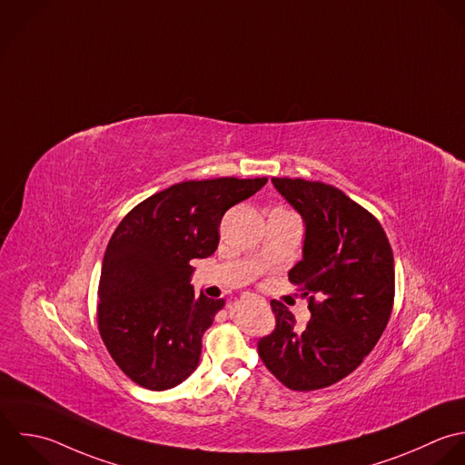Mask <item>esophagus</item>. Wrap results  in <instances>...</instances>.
Listing matches in <instances>:
<instances>
[{"instance_id": "esophagus-1", "label": "esophagus", "mask_w": 465, "mask_h": 465, "mask_svg": "<svg viewBox=\"0 0 465 465\" xmlns=\"http://www.w3.org/2000/svg\"><path fill=\"white\" fill-rule=\"evenodd\" d=\"M242 301H248V302H261V304H264V299L262 297H259V295H255V293H244L242 295Z\"/></svg>"}]
</instances>
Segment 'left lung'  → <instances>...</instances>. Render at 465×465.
I'll list each match as a JSON object with an SVG mask.
<instances>
[{
    "label": "left lung",
    "mask_w": 465,
    "mask_h": 465,
    "mask_svg": "<svg viewBox=\"0 0 465 465\" xmlns=\"http://www.w3.org/2000/svg\"><path fill=\"white\" fill-rule=\"evenodd\" d=\"M306 224L302 259L290 282L308 297L310 322L272 301L275 330L257 344L264 366L293 391L328 388L351 371L384 333L395 299V261L377 217L339 188L273 177Z\"/></svg>",
    "instance_id": "obj_1"
}]
</instances>
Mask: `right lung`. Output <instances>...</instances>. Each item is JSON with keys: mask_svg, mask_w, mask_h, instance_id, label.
<instances>
[{"mask_svg": "<svg viewBox=\"0 0 465 465\" xmlns=\"http://www.w3.org/2000/svg\"><path fill=\"white\" fill-rule=\"evenodd\" d=\"M266 183H177L139 203L115 228L101 268L97 328L114 362L135 384L164 391L197 368L203 335L224 301L195 297L192 261L217 250L226 210Z\"/></svg>", "mask_w": 465, "mask_h": 465, "instance_id": "1", "label": "right lung"}]
</instances>
